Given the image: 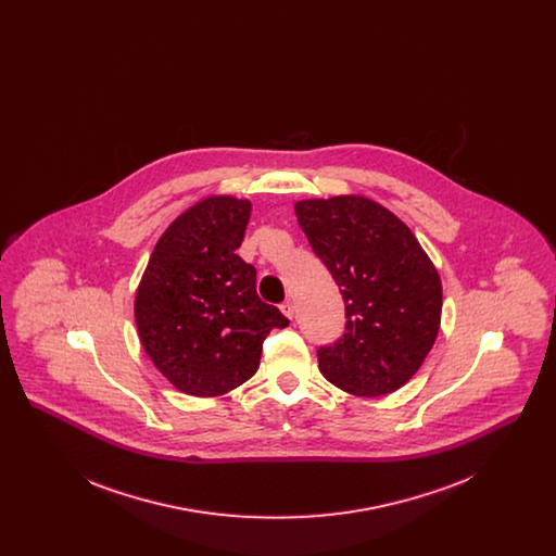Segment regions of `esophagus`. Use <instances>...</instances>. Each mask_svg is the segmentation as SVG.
<instances>
[{
  "mask_svg": "<svg viewBox=\"0 0 556 556\" xmlns=\"http://www.w3.org/2000/svg\"><path fill=\"white\" fill-rule=\"evenodd\" d=\"M281 313L288 318H293V315H295V304H293L291 300H286V302L281 304Z\"/></svg>",
  "mask_w": 556,
  "mask_h": 556,
  "instance_id": "obj_1",
  "label": "esophagus"
}]
</instances>
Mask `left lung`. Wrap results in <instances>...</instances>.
I'll return each mask as SVG.
<instances>
[{
	"label": "left lung",
	"instance_id": "obj_1",
	"mask_svg": "<svg viewBox=\"0 0 556 556\" xmlns=\"http://www.w3.org/2000/svg\"><path fill=\"white\" fill-rule=\"evenodd\" d=\"M295 216L340 286L345 333L318 348V369L354 396H386L424 365L440 331L442 281L421 243L363 195L302 200Z\"/></svg>",
	"mask_w": 556,
	"mask_h": 556
}]
</instances>
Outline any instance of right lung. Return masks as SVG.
<instances>
[{
    "label": "right lung",
    "mask_w": 556,
    "mask_h": 556,
    "mask_svg": "<svg viewBox=\"0 0 556 556\" xmlns=\"http://www.w3.org/2000/svg\"><path fill=\"white\" fill-rule=\"evenodd\" d=\"M252 204L212 195L159 239L135 295L139 340L184 394L223 396L261 365L270 329L290 320L256 293V268L236 254Z\"/></svg>",
    "instance_id": "add662e5"
}]
</instances>
